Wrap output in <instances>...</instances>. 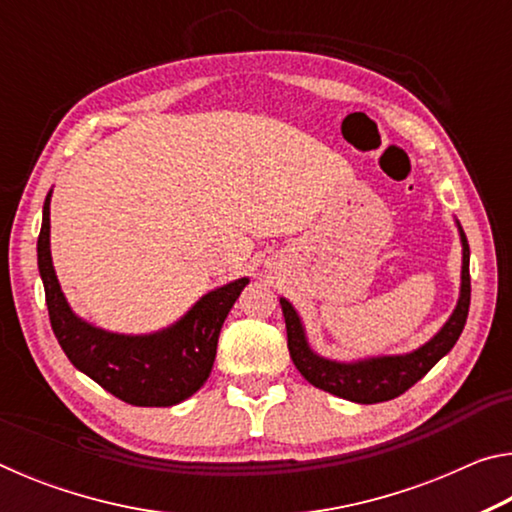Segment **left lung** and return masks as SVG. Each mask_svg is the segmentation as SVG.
Segmentation results:
<instances>
[{
	"label": "left lung",
	"mask_w": 512,
	"mask_h": 512,
	"mask_svg": "<svg viewBox=\"0 0 512 512\" xmlns=\"http://www.w3.org/2000/svg\"><path fill=\"white\" fill-rule=\"evenodd\" d=\"M461 244H463V271H461V296L454 314L449 316L447 323L440 327V332L427 341L422 348L409 354H395V357H372L352 363L329 361L318 357L309 348L305 327L300 323L298 311L291 307L289 300L280 298L284 323H287V345L289 354L300 375L305 377L311 386L323 388L343 400L359 402V404H377L388 402L420 381L445 354L454 348L458 336H461L467 311H470V246L461 225Z\"/></svg>",
	"instance_id": "8db88e82"
}]
</instances>
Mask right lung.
Here are the masks:
<instances>
[{
	"instance_id": "1",
	"label": "right lung",
	"mask_w": 512,
	"mask_h": 512,
	"mask_svg": "<svg viewBox=\"0 0 512 512\" xmlns=\"http://www.w3.org/2000/svg\"><path fill=\"white\" fill-rule=\"evenodd\" d=\"M49 201L42 207L38 268L51 329L74 368L133 406H173L192 397L210 377L216 343L248 277L214 289L171 327L155 334H115L85 323L67 305L49 250Z\"/></svg>"
}]
</instances>
